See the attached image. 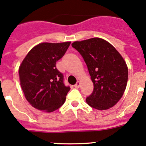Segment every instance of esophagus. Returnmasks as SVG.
<instances>
[{"label":"esophagus","mask_w":146,"mask_h":146,"mask_svg":"<svg viewBox=\"0 0 146 146\" xmlns=\"http://www.w3.org/2000/svg\"><path fill=\"white\" fill-rule=\"evenodd\" d=\"M80 82H79V81H77V83H76L75 85H74V88H80Z\"/></svg>","instance_id":"esophagus-1"}]
</instances>
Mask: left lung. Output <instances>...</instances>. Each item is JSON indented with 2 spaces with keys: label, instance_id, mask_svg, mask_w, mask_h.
Listing matches in <instances>:
<instances>
[{
  "label": "left lung",
  "instance_id": "8db88e82",
  "mask_svg": "<svg viewBox=\"0 0 146 146\" xmlns=\"http://www.w3.org/2000/svg\"><path fill=\"white\" fill-rule=\"evenodd\" d=\"M83 58L94 88L86 102L98 110H106L121 99L126 89L128 69L114 47L105 40L93 37L72 44Z\"/></svg>",
  "mask_w": 146,
  "mask_h": 146
}]
</instances>
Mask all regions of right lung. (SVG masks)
<instances>
[{"label": "right lung", "instance_id": "obj_1", "mask_svg": "<svg viewBox=\"0 0 146 146\" xmlns=\"http://www.w3.org/2000/svg\"><path fill=\"white\" fill-rule=\"evenodd\" d=\"M71 42H42L27 53L19 69L20 85L26 99L34 108L52 112L64 104L70 87L56 67Z\"/></svg>", "mask_w": 146, "mask_h": 146}]
</instances>
